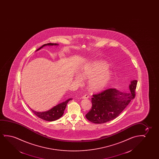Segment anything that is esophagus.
I'll return each mask as SVG.
<instances>
[{
    "label": "esophagus",
    "instance_id": "1",
    "mask_svg": "<svg viewBox=\"0 0 159 159\" xmlns=\"http://www.w3.org/2000/svg\"><path fill=\"white\" fill-rule=\"evenodd\" d=\"M89 98V96H88L87 94H85L84 96H83V99H87Z\"/></svg>",
    "mask_w": 159,
    "mask_h": 159
}]
</instances>
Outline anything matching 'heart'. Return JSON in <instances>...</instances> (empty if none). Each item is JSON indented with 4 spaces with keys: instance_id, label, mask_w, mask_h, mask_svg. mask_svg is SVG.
<instances>
[{
    "instance_id": "obj_1",
    "label": "heart",
    "mask_w": 159,
    "mask_h": 159,
    "mask_svg": "<svg viewBox=\"0 0 159 159\" xmlns=\"http://www.w3.org/2000/svg\"><path fill=\"white\" fill-rule=\"evenodd\" d=\"M108 63L102 60H97L87 63L83 67L81 75L84 78H89V87L93 92H99L104 89L110 80L112 72L107 68ZM76 74L75 78L81 81L82 77Z\"/></svg>"
}]
</instances>
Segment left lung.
<instances>
[{
    "label": "left lung",
    "mask_w": 159,
    "mask_h": 159,
    "mask_svg": "<svg viewBox=\"0 0 159 159\" xmlns=\"http://www.w3.org/2000/svg\"><path fill=\"white\" fill-rule=\"evenodd\" d=\"M129 91L122 92L116 89H109L92 98V107L85 115L89 121L102 124L115 119L135 97L136 80L131 81Z\"/></svg>",
    "instance_id": "obj_1"
}]
</instances>
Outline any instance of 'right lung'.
Here are the masks:
<instances>
[{"label": "right lung", "instance_id": "right-lung-1", "mask_svg": "<svg viewBox=\"0 0 159 159\" xmlns=\"http://www.w3.org/2000/svg\"><path fill=\"white\" fill-rule=\"evenodd\" d=\"M58 45H59L58 44L52 43L45 44L37 49L36 52L40 50L41 48L45 46H58ZM72 99V98H70L65 102L60 103L59 104L55 106L48 111H44V112H37V111H34L33 109H31L30 107H29L31 109V110L33 111V113H34L35 115L37 116L38 117L40 118L42 120H45L47 121L52 122V121H54V120H58L62 116L68 102Z\"/></svg>", "mask_w": 159, "mask_h": 159}]
</instances>
